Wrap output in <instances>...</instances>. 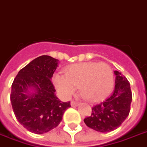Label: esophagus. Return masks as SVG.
<instances>
[{"label": "esophagus", "instance_id": "34e87169", "mask_svg": "<svg viewBox=\"0 0 147 147\" xmlns=\"http://www.w3.org/2000/svg\"><path fill=\"white\" fill-rule=\"evenodd\" d=\"M71 106L72 107H77V106H78V102H74V101H71Z\"/></svg>", "mask_w": 147, "mask_h": 147}]
</instances>
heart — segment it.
Returning <instances> with one entry per match:
<instances>
[{
	"mask_svg": "<svg viewBox=\"0 0 147 147\" xmlns=\"http://www.w3.org/2000/svg\"><path fill=\"white\" fill-rule=\"evenodd\" d=\"M64 75L56 74L53 83L63 98L68 99L76 92L78 87L87 100H100L111 92L114 85L113 70L105 63H82L70 65Z\"/></svg>",
	"mask_w": 147,
	"mask_h": 147,
	"instance_id": "heart-1",
	"label": "heart"
}]
</instances>
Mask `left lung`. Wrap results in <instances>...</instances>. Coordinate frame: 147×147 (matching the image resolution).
<instances>
[{
  "mask_svg": "<svg viewBox=\"0 0 147 147\" xmlns=\"http://www.w3.org/2000/svg\"><path fill=\"white\" fill-rule=\"evenodd\" d=\"M115 75V88L102 102L92 107V113L84 119L90 128L99 132H109L121 125L128 116L132 101L131 86L127 78L118 71Z\"/></svg>",
  "mask_w": 147,
  "mask_h": 147,
  "instance_id": "1",
  "label": "left lung"
}]
</instances>
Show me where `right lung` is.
Segmentation results:
<instances>
[{
  "label": "right lung",
  "mask_w": 147,
  "mask_h": 147,
  "mask_svg": "<svg viewBox=\"0 0 147 147\" xmlns=\"http://www.w3.org/2000/svg\"><path fill=\"white\" fill-rule=\"evenodd\" d=\"M59 60L47 55L33 59L18 72L12 84L10 102L16 118L25 128L42 134L57 127L70 102L55 94L51 78Z\"/></svg>",
  "instance_id": "add662e5"
}]
</instances>
